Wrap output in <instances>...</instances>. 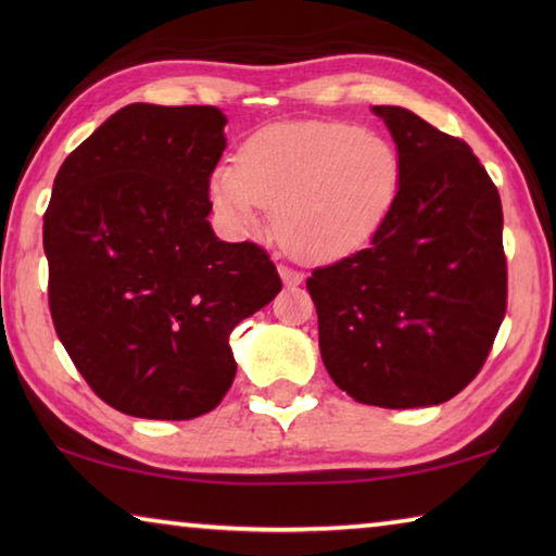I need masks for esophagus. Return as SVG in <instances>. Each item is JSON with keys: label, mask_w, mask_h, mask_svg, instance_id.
I'll return each instance as SVG.
<instances>
[{"label": "esophagus", "mask_w": 556, "mask_h": 556, "mask_svg": "<svg viewBox=\"0 0 556 556\" xmlns=\"http://www.w3.org/2000/svg\"><path fill=\"white\" fill-rule=\"evenodd\" d=\"M279 277H281V281H285V287H299L301 281H304V275H301V271L289 269L285 265L279 267Z\"/></svg>", "instance_id": "1"}]
</instances>
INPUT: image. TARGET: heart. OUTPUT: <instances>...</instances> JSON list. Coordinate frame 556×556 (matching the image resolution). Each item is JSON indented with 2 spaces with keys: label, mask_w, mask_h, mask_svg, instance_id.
<instances>
[{
  "label": "heart",
  "mask_w": 556,
  "mask_h": 556,
  "mask_svg": "<svg viewBox=\"0 0 556 556\" xmlns=\"http://www.w3.org/2000/svg\"><path fill=\"white\" fill-rule=\"evenodd\" d=\"M402 188V156L388 137L348 122L301 119L265 127L240 162L211 174V199L235 232L260 228L265 208L279 242L301 260L361 250L388 220Z\"/></svg>",
  "instance_id": "b5f03b06"
}]
</instances>
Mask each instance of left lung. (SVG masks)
Listing matches in <instances>:
<instances>
[{"label":"left lung","instance_id":"8db88e82","mask_svg":"<svg viewBox=\"0 0 556 556\" xmlns=\"http://www.w3.org/2000/svg\"><path fill=\"white\" fill-rule=\"evenodd\" d=\"M402 156V188L365 250L306 279L318 348L355 402L388 409L454 397L483 368L505 316L497 188L466 142L375 105Z\"/></svg>","mask_w":556,"mask_h":556}]
</instances>
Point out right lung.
Here are the masks:
<instances>
[{"instance_id":"1","label":"right lung","mask_w":556,"mask_h":556,"mask_svg":"<svg viewBox=\"0 0 556 556\" xmlns=\"http://www.w3.org/2000/svg\"><path fill=\"white\" fill-rule=\"evenodd\" d=\"M225 125L211 105L131 102L55 174L43 215L55 333L129 417L218 407L238 370L230 331L281 289L265 250L223 242L208 223Z\"/></svg>"}]
</instances>
